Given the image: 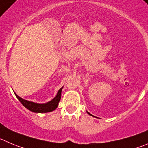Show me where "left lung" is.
<instances>
[{
    "mask_svg": "<svg viewBox=\"0 0 148 148\" xmlns=\"http://www.w3.org/2000/svg\"><path fill=\"white\" fill-rule=\"evenodd\" d=\"M88 114H90V115H92V114H90V113H89V112H88ZM92 116H93V115H92ZM93 117H94V116H93Z\"/></svg>",
    "mask_w": 148,
    "mask_h": 148,
    "instance_id": "obj_1",
    "label": "left lung"
}]
</instances>
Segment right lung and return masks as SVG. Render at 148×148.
Returning <instances> with one entry per match:
<instances>
[{
  "instance_id": "obj_1",
  "label": "right lung",
  "mask_w": 148,
  "mask_h": 148,
  "mask_svg": "<svg viewBox=\"0 0 148 148\" xmlns=\"http://www.w3.org/2000/svg\"><path fill=\"white\" fill-rule=\"evenodd\" d=\"M62 89H63V88L59 90L56 96L52 100L45 103H37L32 101H29L25 100V99L20 98L16 93H15V95H16V98L19 99V101L21 102L22 104L30 111L36 113H46L54 111L58 107L60 98H61Z\"/></svg>"
}]
</instances>
